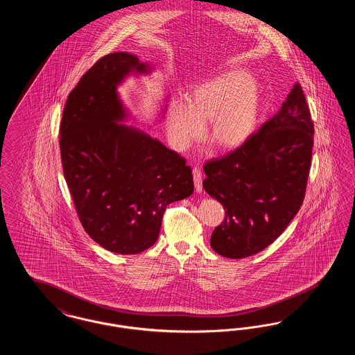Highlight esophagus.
Instances as JSON below:
<instances>
[{"mask_svg": "<svg viewBox=\"0 0 355 355\" xmlns=\"http://www.w3.org/2000/svg\"><path fill=\"white\" fill-rule=\"evenodd\" d=\"M193 178H194V187L197 193L202 191V174L200 168H193Z\"/></svg>", "mask_w": 355, "mask_h": 355, "instance_id": "esophagus-1", "label": "esophagus"}]
</instances>
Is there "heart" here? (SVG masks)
Returning a JSON list of instances; mask_svg holds the SVG:
<instances>
[{
  "label": "heart",
  "instance_id": "1",
  "mask_svg": "<svg viewBox=\"0 0 355 355\" xmlns=\"http://www.w3.org/2000/svg\"><path fill=\"white\" fill-rule=\"evenodd\" d=\"M259 81L242 69H232L193 86L182 102L170 103L166 130L171 145L185 150L202 133L220 152H232L254 135L261 112Z\"/></svg>",
  "mask_w": 355,
  "mask_h": 355
}]
</instances>
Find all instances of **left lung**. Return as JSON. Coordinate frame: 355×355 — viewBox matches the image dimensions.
Here are the masks:
<instances>
[{
    "label": "left lung",
    "instance_id": "8db88e82",
    "mask_svg": "<svg viewBox=\"0 0 355 355\" xmlns=\"http://www.w3.org/2000/svg\"><path fill=\"white\" fill-rule=\"evenodd\" d=\"M313 135L309 105L295 83L279 112L245 145L205 164L203 189L226 210L210 238L216 253L250 257L284 233L304 202Z\"/></svg>",
    "mask_w": 355,
    "mask_h": 355
}]
</instances>
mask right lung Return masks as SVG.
<instances>
[{"label":"right lung","mask_w":355,"mask_h":355,"mask_svg":"<svg viewBox=\"0 0 355 355\" xmlns=\"http://www.w3.org/2000/svg\"><path fill=\"white\" fill-rule=\"evenodd\" d=\"M152 70L132 53L102 57L70 92L61 121L62 168L77 214L90 238L112 253L149 249L166 206L194 191L191 169L178 153L119 125L129 113L117 87Z\"/></svg>","instance_id":"right-lung-1"}]
</instances>
